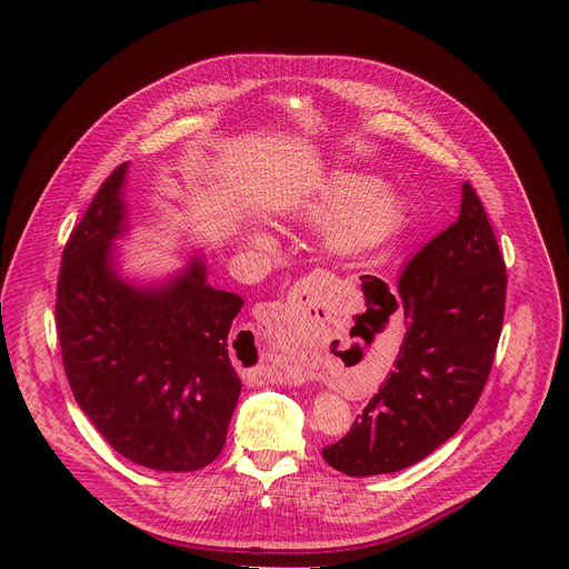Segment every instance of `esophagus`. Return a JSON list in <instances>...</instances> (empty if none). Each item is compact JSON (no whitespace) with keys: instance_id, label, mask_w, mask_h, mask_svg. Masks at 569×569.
Segmentation results:
<instances>
[{"instance_id":"esophagus-1","label":"esophagus","mask_w":569,"mask_h":569,"mask_svg":"<svg viewBox=\"0 0 569 569\" xmlns=\"http://www.w3.org/2000/svg\"><path fill=\"white\" fill-rule=\"evenodd\" d=\"M266 319H268V333L272 331V321H281L283 319V308H279V306H272V308H268L266 312ZM263 376H266V380H270V382H283V385H301L303 380H306V371L301 369V365L295 360V356H290V353H279V356H274V360H272V365L270 367H266V371H263Z\"/></svg>"}]
</instances>
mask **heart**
<instances>
[{
    "instance_id": "obj_1",
    "label": "heart",
    "mask_w": 569,
    "mask_h": 569,
    "mask_svg": "<svg viewBox=\"0 0 569 569\" xmlns=\"http://www.w3.org/2000/svg\"><path fill=\"white\" fill-rule=\"evenodd\" d=\"M337 216L323 227V246L336 254H353L378 246L402 222L405 204L400 196L385 184H376L360 173H336L321 182L317 193L303 204L290 207L288 213L327 218ZM242 240L263 246L268 236L261 229H248Z\"/></svg>"
}]
</instances>
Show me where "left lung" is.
I'll return each mask as SVG.
<instances>
[{"label": "left lung", "mask_w": 569, "mask_h": 569, "mask_svg": "<svg viewBox=\"0 0 569 569\" xmlns=\"http://www.w3.org/2000/svg\"><path fill=\"white\" fill-rule=\"evenodd\" d=\"M398 295L408 331L393 371L353 428L321 450L336 470L369 477L408 468L446 443L477 405L502 333L507 268L475 193L459 218L405 266ZM389 306H396L387 292Z\"/></svg>", "instance_id": "8db88e82"}]
</instances>
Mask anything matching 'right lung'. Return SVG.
<instances>
[{"instance_id": "right-lung-1", "label": "right lung", "mask_w": 569, "mask_h": 569, "mask_svg": "<svg viewBox=\"0 0 569 569\" xmlns=\"http://www.w3.org/2000/svg\"><path fill=\"white\" fill-rule=\"evenodd\" d=\"M126 173L128 161L101 184L62 252V367L78 408L119 455L189 472L211 463L227 439L240 393L227 338L242 299L216 290L198 259L154 286L119 274Z\"/></svg>"}]
</instances>
